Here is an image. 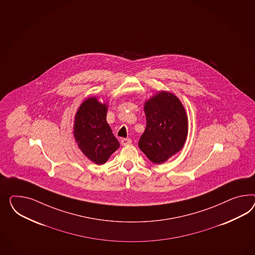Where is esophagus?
Here are the masks:
<instances>
[{
	"instance_id": "34e87169",
	"label": "esophagus",
	"mask_w": 255,
	"mask_h": 255,
	"mask_svg": "<svg viewBox=\"0 0 255 255\" xmlns=\"http://www.w3.org/2000/svg\"><path fill=\"white\" fill-rule=\"evenodd\" d=\"M131 143V140L130 138H123L121 140V144L122 145H130Z\"/></svg>"
}]
</instances>
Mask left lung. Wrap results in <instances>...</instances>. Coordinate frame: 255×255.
Returning a JSON list of instances; mask_svg holds the SVG:
<instances>
[{
    "label": "left lung",
    "mask_w": 255,
    "mask_h": 255,
    "mask_svg": "<svg viewBox=\"0 0 255 255\" xmlns=\"http://www.w3.org/2000/svg\"><path fill=\"white\" fill-rule=\"evenodd\" d=\"M146 126L138 146L156 164L165 162L185 145L188 123L178 97L161 91L145 101Z\"/></svg>",
    "instance_id": "8db88e82"
}]
</instances>
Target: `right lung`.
I'll use <instances>...</instances> for the list:
<instances>
[{"instance_id":"obj_1","label":"right lung","mask_w":255,"mask_h":255,"mask_svg":"<svg viewBox=\"0 0 255 255\" xmlns=\"http://www.w3.org/2000/svg\"><path fill=\"white\" fill-rule=\"evenodd\" d=\"M108 105L87 98L77 110L73 132L78 146L96 164H104L120 143L107 123Z\"/></svg>"}]
</instances>
